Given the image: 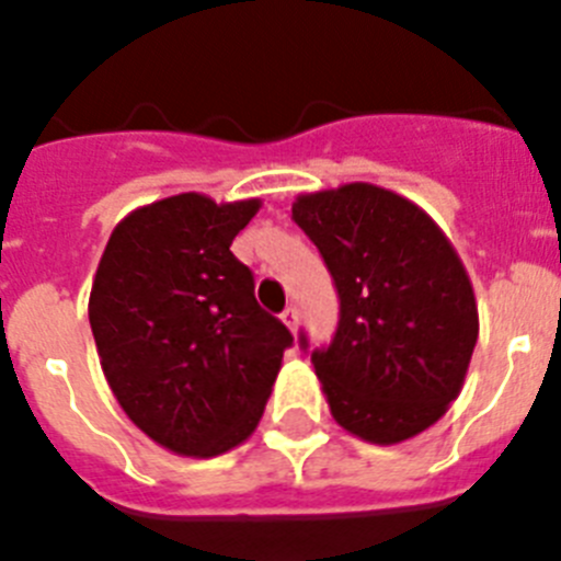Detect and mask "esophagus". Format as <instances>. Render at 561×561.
Listing matches in <instances>:
<instances>
[{
    "label": "esophagus",
    "mask_w": 561,
    "mask_h": 561,
    "mask_svg": "<svg viewBox=\"0 0 561 561\" xmlns=\"http://www.w3.org/2000/svg\"><path fill=\"white\" fill-rule=\"evenodd\" d=\"M280 320H284V325L291 331V334H297V309L295 306H289V309L280 314Z\"/></svg>",
    "instance_id": "1"
}]
</instances>
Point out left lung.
I'll use <instances>...</instances> for the list:
<instances>
[{
	"label": "left lung",
	"mask_w": 561,
	"mask_h": 561,
	"mask_svg": "<svg viewBox=\"0 0 561 561\" xmlns=\"http://www.w3.org/2000/svg\"><path fill=\"white\" fill-rule=\"evenodd\" d=\"M291 219L340 295L334 340L311 354L336 424L379 447L433 427L463 388L480 329L453 241L415 202L368 182L300 193Z\"/></svg>",
	"instance_id": "1"
}]
</instances>
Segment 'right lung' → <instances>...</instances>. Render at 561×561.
<instances>
[{
	"mask_svg": "<svg viewBox=\"0 0 561 561\" xmlns=\"http://www.w3.org/2000/svg\"><path fill=\"white\" fill-rule=\"evenodd\" d=\"M257 210L261 199L176 193L128 213L98 264L89 325L103 376L168 453L216 458L244 444L291 345L230 252Z\"/></svg>",
	"mask_w": 561,
	"mask_h": 561,
	"instance_id": "obj_1",
	"label": "right lung"
}]
</instances>
